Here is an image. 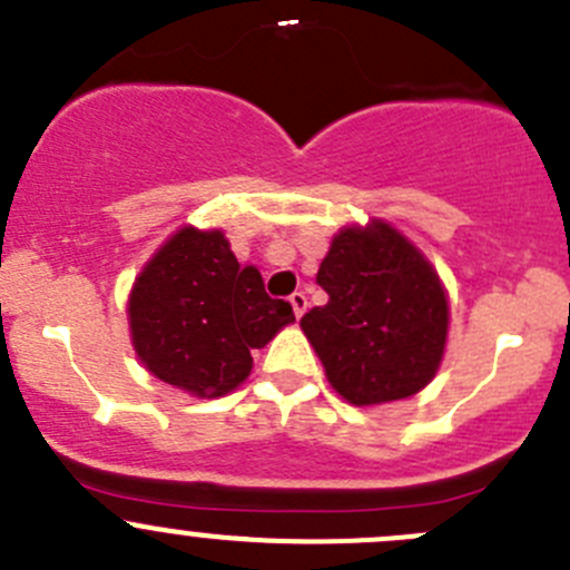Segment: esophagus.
I'll return each mask as SVG.
<instances>
[{
    "instance_id": "esophagus-1",
    "label": "esophagus",
    "mask_w": 570,
    "mask_h": 570,
    "mask_svg": "<svg viewBox=\"0 0 570 570\" xmlns=\"http://www.w3.org/2000/svg\"><path fill=\"white\" fill-rule=\"evenodd\" d=\"M289 303H292V308H295V317H303V314H306L308 297L303 295V292H295V295H289Z\"/></svg>"
}]
</instances>
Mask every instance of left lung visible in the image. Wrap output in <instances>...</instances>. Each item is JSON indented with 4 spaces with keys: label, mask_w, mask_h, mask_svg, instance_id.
I'll return each mask as SVG.
<instances>
[{
    "label": "left lung",
    "mask_w": 570,
    "mask_h": 570,
    "mask_svg": "<svg viewBox=\"0 0 570 570\" xmlns=\"http://www.w3.org/2000/svg\"><path fill=\"white\" fill-rule=\"evenodd\" d=\"M325 306L303 314L331 386L353 405L405 400L433 381L450 306L424 256L377 220L344 228L322 258Z\"/></svg>",
    "instance_id": "obj_1"
}]
</instances>
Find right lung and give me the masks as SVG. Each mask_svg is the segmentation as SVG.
Returning <instances> with one entry per match:
<instances>
[{
  "label": "right lung",
  "mask_w": 570,
  "mask_h": 570,
  "mask_svg": "<svg viewBox=\"0 0 570 570\" xmlns=\"http://www.w3.org/2000/svg\"><path fill=\"white\" fill-rule=\"evenodd\" d=\"M295 322L264 292L223 232L181 228L142 267L129 297L131 344L148 372L195 396H223L250 375V350Z\"/></svg>",
  "instance_id": "add662e5"
}]
</instances>
